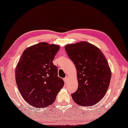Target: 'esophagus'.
<instances>
[{
	"label": "esophagus",
	"mask_w": 128,
	"mask_h": 128,
	"mask_svg": "<svg viewBox=\"0 0 128 128\" xmlns=\"http://www.w3.org/2000/svg\"><path fill=\"white\" fill-rule=\"evenodd\" d=\"M64 82H65L66 84V83H67V82H68V77L66 76L65 78H64Z\"/></svg>",
	"instance_id": "34e87169"
}]
</instances>
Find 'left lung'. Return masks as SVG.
Returning a JSON list of instances; mask_svg holds the SVG:
<instances>
[{"label":"left lung","instance_id":"1","mask_svg":"<svg viewBox=\"0 0 128 128\" xmlns=\"http://www.w3.org/2000/svg\"><path fill=\"white\" fill-rule=\"evenodd\" d=\"M68 57L76 67L78 88L72 96L81 106H92L106 95L112 72L106 56L99 48L86 42L65 46Z\"/></svg>","mask_w":128,"mask_h":128}]
</instances>
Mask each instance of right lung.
Here are the masks:
<instances>
[{"mask_svg":"<svg viewBox=\"0 0 128 128\" xmlns=\"http://www.w3.org/2000/svg\"><path fill=\"white\" fill-rule=\"evenodd\" d=\"M60 46L40 42L27 48L15 68V80L24 100L36 108L51 105L64 85L53 64Z\"/></svg>","mask_w":128,"mask_h":128,"instance_id":"right-lung-1","label":"right lung"}]
</instances>
